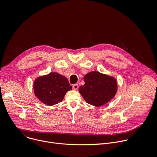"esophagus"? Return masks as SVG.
<instances>
[{
	"label": "esophagus",
	"mask_w": 157,
	"mask_h": 157,
	"mask_svg": "<svg viewBox=\"0 0 157 157\" xmlns=\"http://www.w3.org/2000/svg\"><path fill=\"white\" fill-rule=\"evenodd\" d=\"M72 86H73V89H74V90H77V89H78V85L77 83L74 84Z\"/></svg>",
	"instance_id": "obj_1"
}]
</instances>
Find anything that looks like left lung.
<instances>
[{
  "label": "left lung",
  "instance_id": "8db88e82",
  "mask_svg": "<svg viewBox=\"0 0 157 157\" xmlns=\"http://www.w3.org/2000/svg\"><path fill=\"white\" fill-rule=\"evenodd\" d=\"M85 84L79 87V92L86 103L100 107L108 103L115 95L117 90V80L112 77L98 72L86 74Z\"/></svg>",
  "mask_w": 157,
  "mask_h": 157
}]
</instances>
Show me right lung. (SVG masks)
<instances>
[{"mask_svg":"<svg viewBox=\"0 0 157 157\" xmlns=\"http://www.w3.org/2000/svg\"><path fill=\"white\" fill-rule=\"evenodd\" d=\"M72 88L67 78L56 72L38 77L33 83L35 95L49 106L62 101L66 92Z\"/></svg>","mask_w":157,"mask_h":157,"instance_id":"right-lung-1","label":"right lung"}]
</instances>
